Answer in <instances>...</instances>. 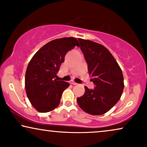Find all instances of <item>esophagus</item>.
<instances>
[{"label":"esophagus","instance_id":"esophagus-1","mask_svg":"<svg viewBox=\"0 0 147 147\" xmlns=\"http://www.w3.org/2000/svg\"><path fill=\"white\" fill-rule=\"evenodd\" d=\"M70 83H71V84H72V85H77V83H76V82H75V81H70Z\"/></svg>","mask_w":147,"mask_h":147}]
</instances>
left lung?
I'll return each instance as SVG.
<instances>
[{
    "instance_id": "1",
    "label": "left lung",
    "mask_w": 147,
    "mask_h": 147,
    "mask_svg": "<svg viewBox=\"0 0 147 147\" xmlns=\"http://www.w3.org/2000/svg\"><path fill=\"white\" fill-rule=\"evenodd\" d=\"M79 47L87 63L94 90L85 87L84 95L77 98L79 106L92 115H103L119 100L124 88L122 70L111 52L102 45L79 38Z\"/></svg>"
}]
</instances>
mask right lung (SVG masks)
Wrapping results in <instances>:
<instances>
[{
  "label": "right lung",
  "instance_id": "right-lung-1",
  "mask_svg": "<svg viewBox=\"0 0 147 147\" xmlns=\"http://www.w3.org/2000/svg\"><path fill=\"white\" fill-rule=\"evenodd\" d=\"M79 44L74 37L57 38L40 48L30 61L26 72L25 88L31 105L40 113H47L57 107L62 93L69 83L57 81L66 53Z\"/></svg>",
  "mask_w": 147,
  "mask_h": 147
}]
</instances>
